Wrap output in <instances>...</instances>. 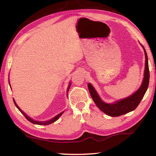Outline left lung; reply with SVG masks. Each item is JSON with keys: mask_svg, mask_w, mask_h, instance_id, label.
Masks as SVG:
<instances>
[{"mask_svg": "<svg viewBox=\"0 0 156 156\" xmlns=\"http://www.w3.org/2000/svg\"><path fill=\"white\" fill-rule=\"evenodd\" d=\"M145 55V69L144 73L143 84H141L136 92L129 97L117 101L114 104H106L101 100L97 92L90 84H88L90 94L97 106L101 111L110 117H119L126 114L136 108L140 101L145 95L149 83V69L148 65V58L145 48L143 47Z\"/></svg>", "mask_w": 156, "mask_h": 156, "instance_id": "obj_1", "label": "left lung"}]
</instances>
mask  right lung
Here are the masks:
<instances>
[{"label":"right lung","instance_id":"add662e5","mask_svg":"<svg viewBox=\"0 0 156 156\" xmlns=\"http://www.w3.org/2000/svg\"><path fill=\"white\" fill-rule=\"evenodd\" d=\"M69 87H70V84H69V85L68 89H67V91H68V90H69ZM13 102H14V104H15L17 108H18V109L22 113V115H23L24 116L25 118H26L28 121H29L30 122H31V123H33V124H37V125H44V126H46V125H49V124H50V123H52L55 122V121H56V120H57L58 119L61 117V115L63 113V112H61L60 114H58V115H56V117H55L52 118V119H51L49 120V121H38L33 120V119H31V118H30L29 117H28V116H27L26 114H25V113H24L23 111H22V110H21V109L18 106V105H17L16 103V101H14V100H13Z\"/></svg>","mask_w":156,"mask_h":156}]
</instances>
